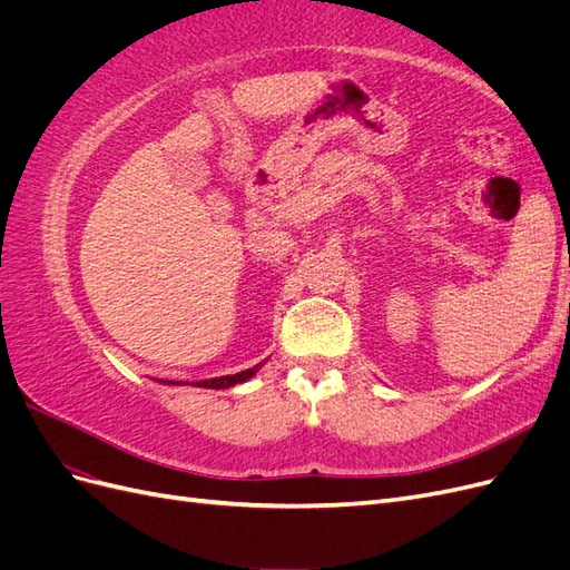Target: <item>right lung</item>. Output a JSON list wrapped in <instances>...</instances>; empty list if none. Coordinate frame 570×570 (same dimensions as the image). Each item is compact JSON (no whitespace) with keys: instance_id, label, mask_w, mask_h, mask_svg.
Segmentation results:
<instances>
[{"instance_id":"obj_1","label":"right lung","mask_w":570,"mask_h":570,"mask_svg":"<svg viewBox=\"0 0 570 570\" xmlns=\"http://www.w3.org/2000/svg\"><path fill=\"white\" fill-rule=\"evenodd\" d=\"M256 368H258V366L247 368V371H243V373H235V375H223V377H212V381H199L197 385H199V387H214V390L230 387V385H235V383H245L247 377H252V375L256 373Z\"/></svg>"}]
</instances>
